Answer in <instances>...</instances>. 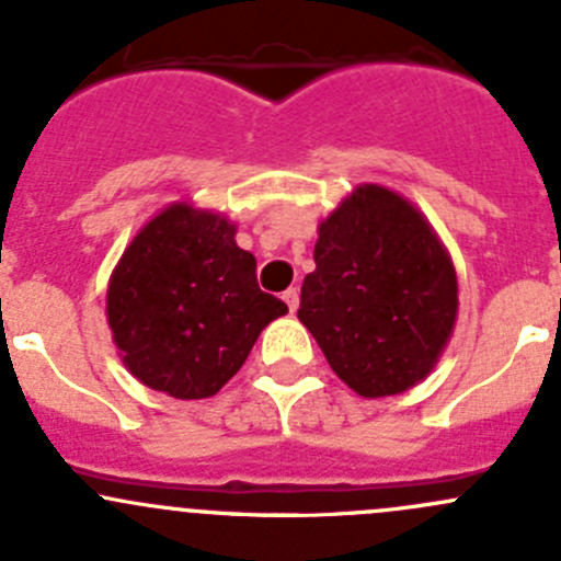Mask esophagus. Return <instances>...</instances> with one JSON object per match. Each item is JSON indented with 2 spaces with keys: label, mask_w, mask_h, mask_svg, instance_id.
I'll return each mask as SVG.
<instances>
[{
  "label": "esophagus",
  "mask_w": 561,
  "mask_h": 561,
  "mask_svg": "<svg viewBox=\"0 0 561 561\" xmlns=\"http://www.w3.org/2000/svg\"><path fill=\"white\" fill-rule=\"evenodd\" d=\"M282 298H285L287 309H290V312H296V309H298V301H301V298H298V290H296V287H290V290L282 293Z\"/></svg>",
  "instance_id": "1"
}]
</instances>
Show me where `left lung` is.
<instances>
[{"label": "left lung", "mask_w": 561, "mask_h": 561, "mask_svg": "<svg viewBox=\"0 0 561 561\" xmlns=\"http://www.w3.org/2000/svg\"><path fill=\"white\" fill-rule=\"evenodd\" d=\"M298 320L366 399L412 388L437 364L458 312L456 271L432 225L364 184L320 225Z\"/></svg>", "instance_id": "1"}]
</instances>
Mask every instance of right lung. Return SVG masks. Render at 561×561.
I'll list each match as a JSON object with an SVG mask.
<instances>
[{"label":"right lung","instance_id":"obj_1","mask_svg":"<svg viewBox=\"0 0 561 561\" xmlns=\"http://www.w3.org/2000/svg\"><path fill=\"white\" fill-rule=\"evenodd\" d=\"M225 217L175 203L118 260L107 322L127 369L173 399L214 396L287 304L257 287L254 254Z\"/></svg>","mask_w":561,"mask_h":561}]
</instances>
